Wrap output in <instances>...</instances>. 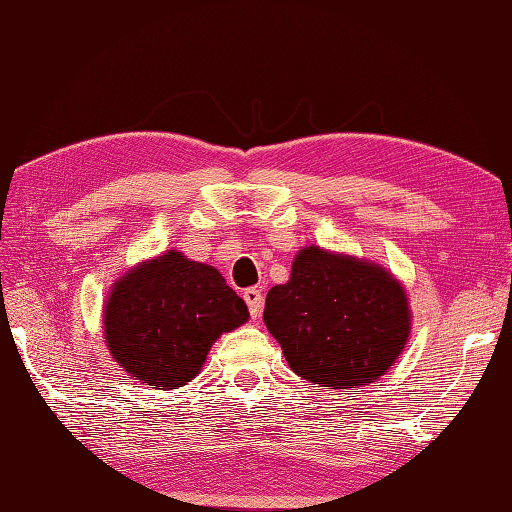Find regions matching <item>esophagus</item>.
Returning a JSON list of instances; mask_svg holds the SVG:
<instances>
[{
    "label": "esophagus",
    "instance_id": "34e87169",
    "mask_svg": "<svg viewBox=\"0 0 512 512\" xmlns=\"http://www.w3.org/2000/svg\"><path fill=\"white\" fill-rule=\"evenodd\" d=\"M244 302H246V306H248V310H250V317L257 319L259 315H262V308H264V295H262V290L246 288V290H244Z\"/></svg>",
    "mask_w": 512,
    "mask_h": 512
}]
</instances>
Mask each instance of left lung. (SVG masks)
<instances>
[{
  "mask_svg": "<svg viewBox=\"0 0 512 512\" xmlns=\"http://www.w3.org/2000/svg\"><path fill=\"white\" fill-rule=\"evenodd\" d=\"M264 324L299 377L357 388L402 355L410 308L404 286L386 268L306 246L288 282L268 290Z\"/></svg>",
  "mask_w": 512,
  "mask_h": 512,
  "instance_id": "obj_1",
  "label": "left lung"
}]
</instances>
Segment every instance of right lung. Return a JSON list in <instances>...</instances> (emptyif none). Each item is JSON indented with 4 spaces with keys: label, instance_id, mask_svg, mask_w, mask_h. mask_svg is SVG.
I'll return each instance as SVG.
<instances>
[{
    "label": "right lung",
    "instance_id": "obj_1",
    "mask_svg": "<svg viewBox=\"0 0 512 512\" xmlns=\"http://www.w3.org/2000/svg\"><path fill=\"white\" fill-rule=\"evenodd\" d=\"M244 322V299L217 268L168 250L130 268L110 288L104 339L130 377L173 390L197 377L219 335Z\"/></svg>",
    "mask_w": 512,
    "mask_h": 512
}]
</instances>
